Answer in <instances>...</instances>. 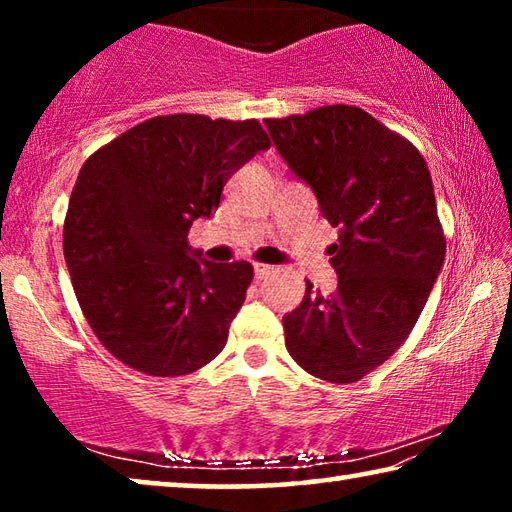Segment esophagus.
<instances>
[{
  "instance_id": "obj_1",
  "label": "esophagus",
  "mask_w": 512,
  "mask_h": 512,
  "mask_svg": "<svg viewBox=\"0 0 512 512\" xmlns=\"http://www.w3.org/2000/svg\"><path fill=\"white\" fill-rule=\"evenodd\" d=\"M275 273V266H268V264H255V277L257 280H266L268 275Z\"/></svg>"
}]
</instances>
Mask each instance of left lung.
Returning <instances> with one entry per match:
<instances>
[{"instance_id":"8db88e82","label":"left lung","mask_w":512,"mask_h":512,"mask_svg":"<svg viewBox=\"0 0 512 512\" xmlns=\"http://www.w3.org/2000/svg\"><path fill=\"white\" fill-rule=\"evenodd\" d=\"M264 124L339 228L327 248L339 287L323 296L307 282L300 307L282 320L287 350L309 375L354 384L406 341L443 266L429 167L406 137L357 106Z\"/></svg>"}]
</instances>
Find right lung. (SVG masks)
I'll return each instance as SVG.
<instances>
[{
	"instance_id": "obj_1",
	"label": "right lung",
	"mask_w": 512,
	"mask_h": 512,
	"mask_svg": "<svg viewBox=\"0 0 512 512\" xmlns=\"http://www.w3.org/2000/svg\"><path fill=\"white\" fill-rule=\"evenodd\" d=\"M268 146L257 119L178 112L142 121L85 160L65 214V262L85 320L124 366L178 377L225 348L253 266L196 260L187 232Z\"/></svg>"
}]
</instances>
